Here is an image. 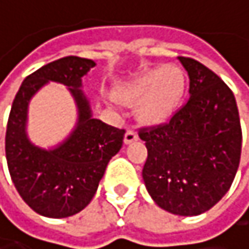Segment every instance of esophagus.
<instances>
[{
  "mask_svg": "<svg viewBox=\"0 0 249 249\" xmlns=\"http://www.w3.org/2000/svg\"><path fill=\"white\" fill-rule=\"evenodd\" d=\"M137 139H139V134H137L134 130H128V131L125 133V137H124V143H125V144H130V143L136 142Z\"/></svg>",
  "mask_w": 249,
  "mask_h": 249,
  "instance_id": "esophagus-1",
  "label": "esophagus"
}]
</instances>
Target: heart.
I'll use <instances>...</instances> for the list:
<instances>
[{
    "label": "heart",
    "mask_w": 249,
    "mask_h": 249,
    "mask_svg": "<svg viewBox=\"0 0 249 249\" xmlns=\"http://www.w3.org/2000/svg\"><path fill=\"white\" fill-rule=\"evenodd\" d=\"M187 90V77L177 65L144 71L118 91L127 105H139V116L146 124H162L179 107Z\"/></svg>",
    "instance_id": "b5f03b06"
}]
</instances>
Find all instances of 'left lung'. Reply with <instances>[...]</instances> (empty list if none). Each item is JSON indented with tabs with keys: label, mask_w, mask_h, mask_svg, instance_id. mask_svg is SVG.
I'll return each instance as SVG.
<instances>
[{
	"label": "left lung",
	"mask_w": 249,
	"mask_h": 249,
	"mask_svg": "<svg viewBox=\"0 0 249 249\" xmlns=\"http://www.w3.org/2000/svg\"><path fill=\"white\" fill-rule=\"evenodd\" d=\"M178 59L190 77V99L169 122L140 130L147 147L143 179L160 209L197 216L229 191L242 131L235 96L225 81L193 58Z\"/></svg>",
	"instance_id": "1"
}]
</instances>
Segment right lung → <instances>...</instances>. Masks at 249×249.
Listing matches in <instances>:
<instances>
[{"instance_id":"obj_1","label":"right lung","mask_w":249,"mask_h":249,"mask_svg":"<svg viewBox=\"0 0 249 249\" xmlns=\"http://www.w3.org/2000/svg\"><path fill=\"white\" fill-rule=\"evenodd\" d=\"M94 65L80 56L49 62L24 78L13 100L5 133L8 171L20 197L45 217L62 219L81 212L96 194L109 160L122 147L125 130L93 118L81 90L83 75ZM49 81L69 87L79 116L62 143L43 149L27 137V109L30 99Z\"/></svg>"}]
</instances>
